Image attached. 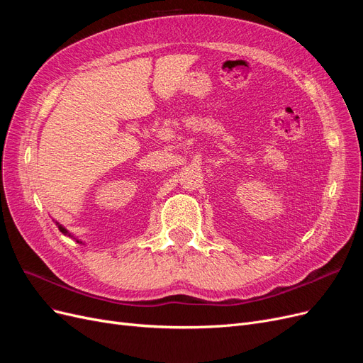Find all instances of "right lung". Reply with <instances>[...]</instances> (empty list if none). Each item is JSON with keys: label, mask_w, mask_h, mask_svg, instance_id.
<instances>
[{"label": "right lung", "mask_w": 363, "mask_h": 363, "mask_svg": "<svg viewBox=\"0 0 363 363\" xmlns=\"http://www.w3.org/2000/svg\"><path fill=\"white\" fill-rule=\"evenodd\" d=\"M55 223H57V227H58V230L62 233V234H65V235H67V237H70V239H74V240H77V243H82L84 245V242L81 240V239H78V237H74L67 228H65V227H62V225L60 223V222H57V220H54Z\"/></svg>", "instance_id": "1"}]
</instances>
